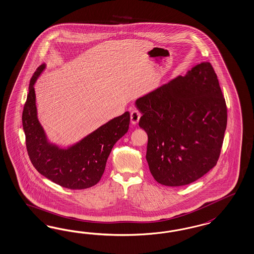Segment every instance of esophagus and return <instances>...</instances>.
<instances>
[{
	"label": "esophagus",
	"instance_id": "34e87169",
	"mask_svg": "<svg viewBox=\"0 0 254 254\" xmlns=\"http://www.w3.org/2000/svg\"><path fill=\"white\" fill-rule=\"evenodd\" d=\"M140 118H141V113L138 110L133 109L131 112V122L132 124H136L139 122Z\"/></svg>",
	"mask_w": 254,
	"mask_h": 254
}]
</instances>
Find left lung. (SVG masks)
<instances>
[{"instance_id": "8db88e82", "label": "left lung", "mask_w": 254, "mask_h": 254, "mask_svg": "<svg viewBox=\"0 0 254 254\" xmlns=\"http://www.w3.org/2000/svg\"><path fill=\"white\" fill-rule=\"evenodd\" d=\"M136 107L148 137L146 159L157 182L188 185L217 164L227 107L210 63L138 99Z\"/></svg>"}]
</instances>
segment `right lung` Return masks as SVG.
<instances>
[{
	"label": "right lung",
	"mask_w": 254,
	"mask_h": 254,
	"mask_svg": "<svg viewBox=\"0 0 254 254\" xmlns=\"http://www.w3.org/2000/svg\"><path fill=\"white\" fill-rule=\"evenodd\" d=\"M44 68L45 64L39 66L33 73L23 107L22 125L28 155L34 168L58 185L71 190L90 188L101 180L115 143L128 131L130 113L127 111L115 118L67 150L50 146L37 120L33 88Z\"/></svg>",
	"instance_id": "add662e5"
}]
</instances>
